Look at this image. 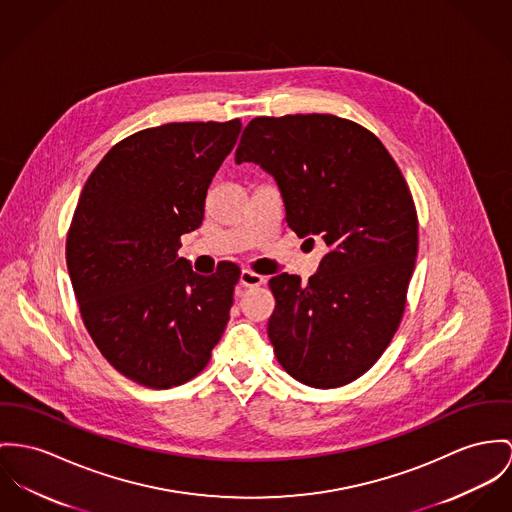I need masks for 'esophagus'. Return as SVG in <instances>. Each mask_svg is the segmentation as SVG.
<instances>
[{"label":"esophagus","mask_w":512,"mask_h":512,"mask_svg":"<svg viewBox=\"0 0 512 512\" xmlns=\"http://www.w3.org/2000/svg\"><path fill=\"white\" fill-rule=\"evenodd\" d=\"M265 282V276L257 275V273H253V271H249V269H245V271H241V275H239V284L243 286V288H251V286H259V284H263Z\"/></svg>","instance_id":"34e87169"}]
</instances>
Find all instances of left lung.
<instances>
[{"mask_svg": "<svg viewBox=\"0 0 512 512\" xmlns=\"http://www.w3.org/2000/svg\"><path fill=\"white\" fill-rule=\"evenodd\" d=\"M245 161L273 175L290 230L327 245L306 284L269 280L276 358L306 386H345L386 351L405 310L419 245L409 187L370 130L333 115L253 118L236 150Z\"/></svg>", "mask_w": 512, "mask_h": 512, "instance_id": "left-lung-1", "label": "left lung"}]
</instances>
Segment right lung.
Listing matches in <instances>:
<instances>
[{
    "mask_svg": "<svg viewBox=\"0 0 512 512\" xmlns=\"http://www.w3.org/2000/svg\"><path fill=\"white\" fill-rule=\"evenodd\" d=\"M239 132V118L146 128L113 146L79 195L66 239L79 312L101 354L140 386L195 378L230 319L236 263L202 276L177 251L202 224Z\"/></svg>",
    "mask_w": 512,
    "mask_h": 512,
    "instance_id": "obj_1",
    "label": "right lung"
}]
</instances>
